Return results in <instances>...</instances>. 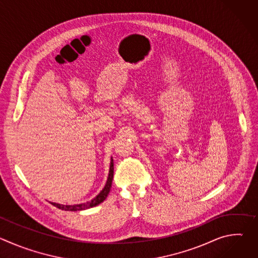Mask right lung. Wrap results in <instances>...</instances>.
<instances>
[{"mask_svg":"<svg viewBox=\"0 0 258 258\" xmlns=\"http://www.w3.org/2000/svg\"><path fill=\"white\" fill-rule=\"evenodd\" d=\"M113 170H114V166H113V159L111 158V161H110V168H109V173H108V177H107V181L105 183V187L103 188V190L95 197L93 198L91 201H88L86 203H82V204H75V205H63V204H59V203H55V202H50L52 205H54L55 207L62 209V210H66V211H81V210H85V209H89L92 207H95L97 205H99L100 203H102L108 196L110 189H111V185H112V179H113Z\"/></svg>","mask_w":258,"mask_h":258,"instance_id":"add662e5","label":"right lung"}]
</instances>
